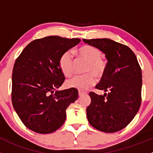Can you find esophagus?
<instances>
[{"label":"esophagus","mask_w":153,"mask_h":153,"mask_svg":"<svg viewBox=\"0 0 153 153\" xmlns=\"http://www.w3.org/2000/svg\"><path fill=\"white\" fill-rule=\"evenodd\" d=\"M85 93H84V92H83V91H81V90H79V91H78V95H79L80 96H83V95L85 94Z\"/></svg>","instance_id":"esophagus-1"}]
</instances>
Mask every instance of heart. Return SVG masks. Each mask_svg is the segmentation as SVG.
<instances>
[{
  "label": "heart",
  "instance_id": "heart-1",
  "mask_svg": "<svg viewBox=\"0 0 153 153\" xmlns=\"http://www.w3.org/2000/svg\"><path fill=\"white\" fill-rule=\"evenodd\" d=\"M77 54L86 60L87 64L84 72L88 73L84 75H74L66 81V84L68 87L76 88L80 90H86L94 85L96 78H102L106 72L108 63L102 58V52L99 48L90 45H85L80 47L77 50ZM73 56L70 51L63 53L59 60V66L65 76H69L73 72Z\"/></svg>",
  "mask_w": 153,
  "mask_h": 153
}]
</instances>
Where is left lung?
I'll use <instances>...</instances> for the list:
<instances>
[{
    "instance_id": "obj_1",
    "label": "left lung",
    "mask_w": 153,
    "mask_h": 153,
    "mask_svg": "<svg viewBox=\"0 0 153 153\" xmlns=\"http://www.w3.org/2000/svg\"><path fill=\"white\" fill-rule=\"evenodd\" d=\"M85 43L99 48L105 54L108 66L96 86L108 91L97 95L89 93L91 103L87 117L93 127L113 133L126 127L135 117L141 103L142 72L131 48L109 39H83Z\"/></svg>"
}]
</instances>
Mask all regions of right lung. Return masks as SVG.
<instances>
[{
    "label": "right lung",
    "instance_id": "obj_1",
    "mask_svg": "<svg viewBox=\"0 0 153 153\" xmlns=\"http://www.w3.org/2000/svg\"><path fill=\"white\" fill-rule=\"evenodd\" d=\"M80 41L57 36L35 39L16 59L12 75V102L29 129L48 134L64 123L66 108L78 99V92L75 88L54 92L65 80L59 60Z\"/></svg>",
    "mask_w": 153,
    "mask_h": 153
}]
</instances>
